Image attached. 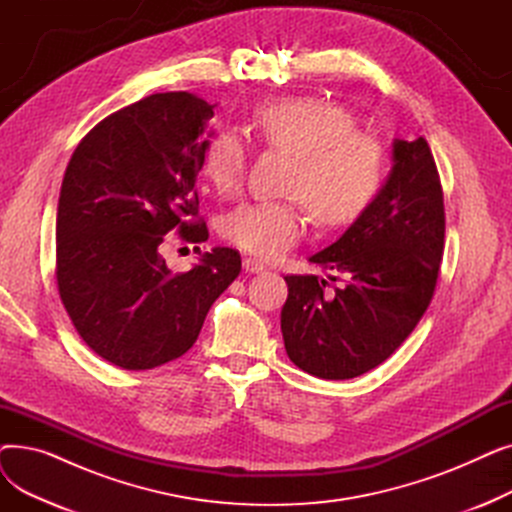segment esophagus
<instances>
[{
	"label": "esophagus",
	"mask_w": 512,
	"mask_h": 512,
	"mask_svg": "<svg viewBox=\"0 0 512 512\" xmlns=\"http://www.w3.org/2000/svg\"><path fill=\"white\" fill-rule=\"evenodd\" d=\"M242 270H245L247 274H263L265 272V265L257 259H251L247 257L245 261H242Z\"/></svg>",
	"instance_id": "1"
}]
</instances>
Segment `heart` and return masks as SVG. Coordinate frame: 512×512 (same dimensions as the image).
Wrapping results in <instances>:
<instances>
[{"instance_id":"1","label":"heart","mask_w":512,"mask_h":512,"mask_svg":"<svg viewBox=\"0 0 512 512\" xmlns=\"http://www.w3.org/2000/svg\"><path fill=\"white\" fill-rule=\"evenodd\" d=\"M253 128L280 151L294 155L288 191L307 201L321 224L353 222L378 195L386 172L384 147L357 130L342 105L280 97L257 105ZM247 147L230 130L215 132L203 151V174L222 195L238 191L245 178ZM303 201H247L230 209L220 232L240 251L274 259L297 245L307 230Z\"/></svg>"}]
</instances>
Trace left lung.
I'll return each mask as SVG.
<instances>
[{
    "label": "left lung",
    "instance_id": "8db88e82",
    "mask_svg": "<svg viewBox=\"0 0 512 512\" xmlns=\"http://www.w3.org/2000/svg\"><path fill=\"white\" fill-rule=\"evenodd\" d=\"M442 251L434 155L423 137L394 139L378 195L336 242L309 257L346 284L332 292L324 278H284L280 326L290 361L321 380H351L384 363L432 301Z\"/></svg>",
    "mask_w": 512,
    "mask_h": 512
}]
</instances>
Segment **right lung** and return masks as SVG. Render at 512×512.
<instances>
[{"instance_id": "right-lung-1", "label": "right lung", "mask_w": 512, "mask_h": 512, "mask_svg": "<svg viewBox=\"0 0 512 512\" xmlns=\"http://www.w3.org/2000/svg\"><path fill=\"white\" fill-rule=\"evenodd\" d=\"M213 107L191 93H155L101 120L66 168L56 220V278L76 332L122 369L182 357L213 301L240 274L228 247L199 251L174 274L159 245L174 230L205 242L195 191ZM199 249V247H197Z\"/></svg>"}]
</instances>
